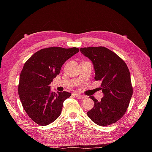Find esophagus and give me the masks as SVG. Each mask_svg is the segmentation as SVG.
<instances>
[{"label": "esophagus", "instance_id": "34e87169", "mask_svg": "<svg viewBox=\"0 0 152 152\" xmlns=\"http://www.w3.org/2000/svg\"><path fill=\"white\" fill-rule=\"evenodd\" d=\"M75 96H76V98H78V99H83V98H85L84 96L79 94H77V93H75Z\"/></svg>", "mask_w": 152, "mask_h": 152}]
</instances>
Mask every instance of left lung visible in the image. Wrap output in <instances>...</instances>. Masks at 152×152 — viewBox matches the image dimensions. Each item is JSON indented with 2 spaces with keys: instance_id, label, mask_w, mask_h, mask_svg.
<instances>
[{
  "instance_id": "obj_1",
  "label": "left lung",
  "mask_w": 152,
  "mask_h": 152,
  "mask_svg": "<svg viewBox=\"0 0 152 152\" xmlns=\"http://www.w3.org/2000/svg\"><path fill=\"white\" fill-rule=\"evenodd\" d=\"M81 53L93 64L96 80L102 82L104 94L100 102L94 96V107L87 112L93 122L107 126L121 119L129 107L132 95L131 75L126 63L104 47L80 48Z\"/></svg>"
}]
</instances>
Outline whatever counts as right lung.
<instances>
[{"instance_id":"right-lung-1","label":"right lung","mask_w":152,"mask_h":152,"mask_svg":"<svg viewBox=\"0 0 152 152\" xmlns=\"http://www.w3.org/2000/svg\"><path fill=\"white\" fill-rule=\"evenodd\" d=\"M79 51L77 48L40 49L26 61L20 73L18 94L25 111L39 125L47 126L60 115L63 102L71 93H54L49 84L59 74L67 59Z\"/></svg>"}]
</instances>
